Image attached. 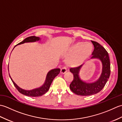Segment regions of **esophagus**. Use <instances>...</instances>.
<instances>
[{
  "mask_svg": "<svg viewBox=\"0 0 122 122\" xmlns=\"http://www.w3.org/2000/svg\"><path fill=\"white\" fill-rule=\"evenodd\" d=\"M66 71H67V69H66V67H65V66L62 67V68L61 69L60 72L61 74H64L65 73H66Z\"/></svg>",
  "mask_w": 122,
  "mask_h": 122,
  "instance_id": "34e87169",
  "label": "esophagus"
}]
</instances>
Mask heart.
<instances>
[{
  "label": "heart",
  "instance_id": "heart-1",
  "mask_svg": "<svg viewBox=\"0 0 122 122\" xmlns=\"http://www.w3.org/2000/svg\"><path fill=\"white\" fill-rule=\"evenodd\" d=\"M93 46L90 43L79 42L72 45L68 50L71 56L67 59L66 64L71 67H77L82 65L91 55Z\"/></svg>",
  "mask_w": 122,
  "mask_h": 122
}]
</instances>
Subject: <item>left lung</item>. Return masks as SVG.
Returning a JSON list of instances; mask_svg holds the SVG:
<instances>
[{
	"label": "left lung",
	"instance_id": "1",
	"mask_svg": "<svg viewBox=\"0 0 122 122\" xmlns=\"http://www.w3.org/2000/svg\"><path fill=\"white\" fill-rule=\"evenodd\" d=\"M94 46V50L91 59H98L102 63V71L100 78L93 83H86L81 80L79 71L83 64L76 68H72L70 71L73 74V80L70 85V88L75 94L82 96L91 95L100 92L104 87L111 73L109 56L105 48L97 42L91 41Z\"/></svg>",
	"mask_w": 122,
	"mask_h": 122
}]
</instances>
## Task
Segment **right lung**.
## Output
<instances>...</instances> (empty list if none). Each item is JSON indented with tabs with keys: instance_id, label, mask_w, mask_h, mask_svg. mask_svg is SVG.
<instances>
[{
	"instance_id": "obj_1",
	"label": "right lung",
	"mask_w": 122,
	"mask_h": 122,
	"mask_svg": "<svg viewBox=\"0 0 122 122\" xmlns=\"http://www.w3.org/2000/svg\"><path fill=\"white\" fill-rule=\"evenodd\" d=\"M40 40V38L36 37V36H31V37H29L27 38H25V39H24V40H23L22 41V42H20L16 46H15V47L17 45H21V44L24 43L25 42H36V41H37ZM60 72V69H54L53 70H51V71H50L48 72L47 75H46L45 82L42 86H41V87L39 88H37V89H35L31 90H25L21 89V88H20L15 83L14 81H13L12 79L11 78V77H10V75L9 76L12 83H14L15 86L16 87L17 90L20 93H21V94H24L25 95L28 96V97H40V96L48 92V91L49 90V88H50V85L52 83V82L53 79L55 78L56 76L59 74Z\"/></svg>"
}]
</instances>
